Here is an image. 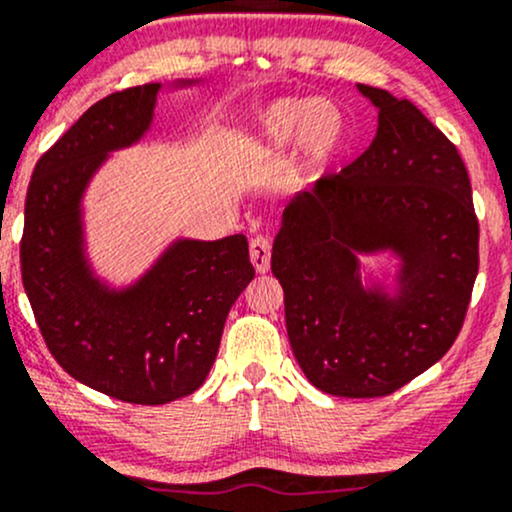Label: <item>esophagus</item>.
<instances>
[{
	"label": "esophagus",
	"instance_id": "1",
	"mask_svg": "<svg viewBox=\"0 0 512 512\" xmlns=\"http://www.w3.org/2000/svg\"><path fill=\"white\" fill-rule=\"evenodd\" d=\"M249 254H251V263L258 273H266L271 268V241L266 236H256L251 239L249 246Z\"/></svg>",
	"mask_w": 512,
	"mask_h": 512
}]
</instances>
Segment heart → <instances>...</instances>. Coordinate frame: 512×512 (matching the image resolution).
I'll use <instances>...</instances> for the list:
<instances>
[{
    "mask_svg": "<svg viewBox=\"0 0 512 512\" xmlns=\"http://www.w3.org/2000/svg\"><path fill=\"white\" fill-rule=\"evenodd\" d=\"M266 141L283 146L298 134L305 161L320 163L332 156L344 139V114L332 102H280L268 112Z\"/></svg>",
    "mask_w": 512,
    "mask_h": 512,
    "instance_id": "heart-1",
    "label": "heart"
}]
</instances>
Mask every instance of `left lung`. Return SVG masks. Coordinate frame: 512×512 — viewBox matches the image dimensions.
<instances>
[{
	"label": "left lung",
	"instance_id": "obj_1",
	"mask_svg": "<svg viewBox=\"0 0 512 512\" xmlns=\"http://www.w3.org/2000/svg\"><path fill=\"white\" fill-rule=\"evenodd\" d=\"M378 107L371 146L290 202L273 241L293 354L315 388L381 398L459 337L478 273V219L459 151L420 109L359 85ZM404 254L398 301L366 294L356 250Z\"/></svg>",
	"mask_w": 512,
	"mask_h": 512
}]
</instances>
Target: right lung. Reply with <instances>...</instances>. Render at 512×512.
<instances>
[{"instance_id":"right-lung-1","label":"right lung","mask_w":512,"mask_h":512,"mask_svg":"<svg viewBox=\"0 0 512 512\" xmlns=\"http://www.w3.org/2000/svg\"><path fill=\"white\" fill-rule=\"evenodd\" d=\"M158 85L95 102L38 158L26 192L21 280L53 359L75 381L134 405L205 383L234 300L254 278L244 234L178 241L126 293H107L80 254V195L104 153L151 124Z\"/></svg>"}]
</instances>
